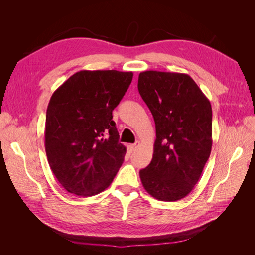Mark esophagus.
I'll use <instances>...</instances> for the list:
<instances>
[{"label":"esophagus","instance_id":"1","mask_svg":"<svg viewBox=\"0 0 255 255\" xmlns=\"http://www.w3.org/2000/svg\"><path fill=\"white\" fill-rule=\"evenodd\" d=\"M139 144H140V142L139 141H137L136 143H133V144H130V149H132L133 151H135L138 146H139Z\"/></svg>","mask_w":255,"mask_h":255}]
</instances>
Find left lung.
Returning a JSON list of instances; mask_svg holds the SVG:
<instances>
[{
	"label": "left lung",
	"mask_w": 255,
	"mask_h": 255,
	"mask_svg": "<svg viewBox=\"0 0 255 255\" xmlns=\"http://www.w3.org/2000/svg\"><path fill=\"white\" fill-rule=\"evenodd\" d=\"M138 90L155 121L151 163L139 171L144 189L173 202L194 189L212 150V106L188 74L144 71Z\"/></svg>",
	"instance_id": "left-lung-1"
}]
</instances>
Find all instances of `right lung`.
Returning a JSON list of instances; mask_svg holds the SVG:
<instances>
[{
    "label": "right lung",
    "instance_id": "right-lung-1",
    "mask_svg": "<svg viewBox=\"0 0 255 255\" xmlns=\"http://www.w3.org/2000/svg\"><path fill=\"white\" fill-rule=\"evenodd\" d=\"M133 80V72L82 70L51 97L44 146L49 165L70 194L91 197L110 186L127 148L118 142L113 111Z\"/></svg>",
    "mask_w": 255,
    "mask_h": 255
}]
</instances>
